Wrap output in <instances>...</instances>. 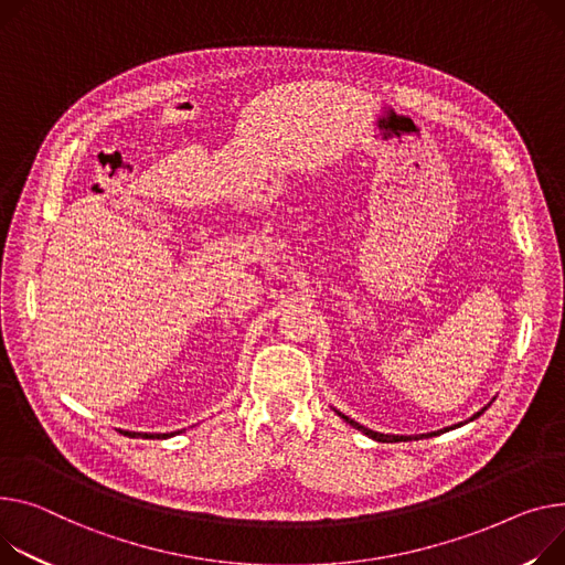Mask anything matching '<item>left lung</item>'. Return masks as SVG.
Returning <instances> with one entry per match:
<instances>
[{"instance_id":"left-lung-1","label":"left lung","mask_w":565,"mask_h":565,"mask_svg":"<svg viewBox=\"0 0 565 565\" xmlns=\"http://www.w3.org/2000/svg\"><path fill=\"white\" fill-rule=\"evenodd\" d=\"M486 408H488V406H483L481 411H477V413H475V416H472L470 420L479 418V416H481V413H483ZM335 413H338V416H341V418H343V420H345L348 425H352L354 429L363 431L365 436H370V438H374V440H380V443H397V440H411V436H388V434H380V431H372V429H367V427H363V425L354 423L352 418H348V416H345V413H341V411H335ZM455 427H459V425H455ZM449 429H452V427H445V429H440V431H431V434H420V436H416V440H418V438H423V436H425V438H429V436H438V434H443V431H449Z\"/></svg>"}]
</instances>
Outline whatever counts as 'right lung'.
I'll return each mask as SVG.
<instances>
[{
    "label": "right lung",
    "instance_id": "right-lung-1",
    "mask_svg": "<svg viewBox=\"0 0 565 565\" xmlns=\"http://www.w3.org/2000/svg\"><path fill=\"white\" fill-rule=\"evenodd\" d=\"M125 436H131V438H136V436H142V438H168V436H174V434H138V431H122Z\"/></svg>",
    "mask_w": 565,
    "mask_h": 565
}]
</instances>
